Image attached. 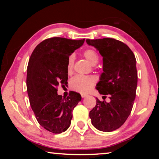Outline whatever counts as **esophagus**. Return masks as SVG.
<instances>
[{
    "label": "esophagus",
    "mask_w": 159,
    "mask_h": 159,
    "mask_svg": "<svg viewBox=\"0 0 159 159\" xmlns=\"http://www.w3.org/2000/svg\"><path fill=\"white\" fill-rule=\"evenodd\" d=\"M87 96V95H85V94H81V97L83 98H85V97Z\"/></svg>",
    "instance_id": "obj_1"
}]
</instances>
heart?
<instances>
[{
  "mask_svg": "<svg viewBox=\"0 0 159 159\" xmlns=\"http://www.w3.org/2000/svg\"><path fill=\"white\" fill-rule=\"evenodd\" d=\"M83 56L85 57L92 65H95L99 61V55L95 50L93 49H87L83 52ZM75 57L71 55L67 60L66 70L69 74L72 71L74 67ZM96 79L93 76H76L70 80V88L76 92L86 93L92 89L95 85Z\"/></svg>",
  "mask_w": 159,
  "mask_h": 159,
  "instance_id": "heart-1",
  "label": "heart"
}]
</instances>
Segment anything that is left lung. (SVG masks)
<instances>
[{
  "label": "left lung",
  "instance_id": "1",
  "mask_svg": "<svg viewBox=\"0 0 159 159\" xmlns=\"http://www.w3.org/2000/svg\"><path fill=\"white\" fill-rule=\"evenodd\" d=\"M86 43L103 57V72L96 88L99 94L109 95L111 99L107 102L97 98L89 116L95 128L111 132L125 122L133 109L138 85L136 59L130 48L118 40L104 38L87 39Z\"/></svg>",
  "mask_w": 159,
  "mask_h": 159
}]
</instances>
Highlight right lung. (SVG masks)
<instances>
[{
  "label": "right lung",
  "mask_w": 159,
  "mask_h": 159,
  "mask_svg": "<svg viewBox=\"0 0 159 159\" xmlns=\"http://www.w3.org/2000/svg\"><path fill=\"white\" fill-rule=\"evenodd\" d=\"M84 41L60 37L45 39L29 59L26 88L30 105L39 124L52 133H61L69 128L72 111L81 100L80 94L74 91L62 98L57 87L67 84V60Z\"/></svg>",
  "instance_id": "obj_1"
}]
</instances>
